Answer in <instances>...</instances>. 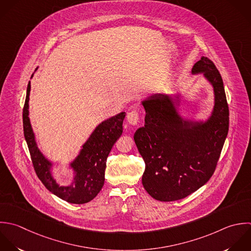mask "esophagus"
Wrapping results in <instances>:
<instances>
[{"instance_id":"34e87169","label":"esophagus","mask_w":251,"mask_h":251,"mask_svg":"<svg viewBox=\"0 0 251 251\" xmlns=\"http://www.w3.org/2000/svg\"><path fill=\"white\" fill-rule=\"evenodd\" d=\"M139 118H140V115L136 110H132L127 114V121L131 125H137L139 122Z\"/></svg>"}]
</instances>
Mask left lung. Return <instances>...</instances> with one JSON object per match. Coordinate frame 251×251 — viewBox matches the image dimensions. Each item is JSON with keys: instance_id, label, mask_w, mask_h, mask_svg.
Listing matches in <instances>:
<instances>
[{"instance_id": "left-lung-1", "label": "left lung", "mask_w": 251, "mask_h": 251, "mask_svg": "<svg viewBox=\"0 0 251 251\" xmlns=\"http://www.w3.org/2000/svg\"><path fill=\"white\" fill-rule=\"evenodd\" d=\"M192 72L203 73L214 89L215 104L206 122L184 121L169 96L158 94L143 101L145 126L134 140L146 164L143 186L156 201H179L206 184L228 135L229 106L220 72L204 56Z\"/></svg>"}]
</instances>
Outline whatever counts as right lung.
<instances>
[{
    "label": "right lung",
    "mask_w": 251,
    "mask_h": 251,
    "mask_svg": "<svg viewBox=\"0 0 251 251\" xmlns=\"http://www.w3.org/2000/svg\"><path fill=\"white\" fill-rule=\"evenodd\" d=\"M30 81L27 86L23 106V132L34 170L44 186L59 199L75 204H83L94 200L104 184L107 156L122 134L125 112H121L101 122L92 133L76 159L71 163L75 172L73 182L65 187L58 186L50 174L51 163L39 151L28 117Z\"/></svg>",
    "instance_id": "right-lung-1"
}]
</instances>
